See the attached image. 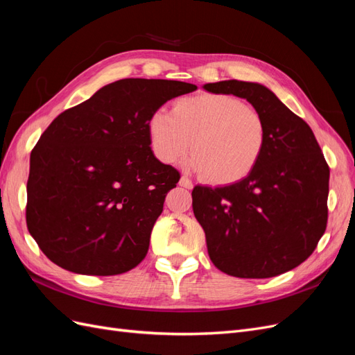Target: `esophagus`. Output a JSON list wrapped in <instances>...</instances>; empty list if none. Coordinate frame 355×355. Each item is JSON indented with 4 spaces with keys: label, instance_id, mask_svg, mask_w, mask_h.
<instances>
[{
    "label": "esophagus",
    "instance_id": "34e87169",
    "mask_svg": "<svg viewBox=\"0 0 355 355\" xmlns=\"http://www.w3.org/2000/svg\"><path fill=\"white\" fill-rule=\"evenodd\" d=\"M179 185L180 187H184V188H187V189H192V182H191V179H188L187 176H182L180 178V180H179Z\"/></svg>",
    "mask_w": 355,
    "mask_h": 355
}]
</instances>
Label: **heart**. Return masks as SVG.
I'll use <instances>...</instances> for the list:
<instances>
[{
  "instance_id": "1",
  "label": "heart",
  "mask_w": 355,
  "mask_h": 355,
  "mask_svg": "<svg viewBox=\"0 0 355 355\" xmlns=\"http://www.w3.org/2000/svg\"><path fill=\"white\" fill-rule=\"evenodd\" d=\"M148 136L158 159L178 163L191 149L188 166L213 184H235L259 164L268 142L263 116L231 94L204 93L179 99L173 111L157 110Z\"/></svg>"
}]
</instances>
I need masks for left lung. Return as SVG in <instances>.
<instances>
[{
  "instance_id": "obj_1",
  "label": "left lung",
  "mask_w": 355,
  "mask_h": 355,
  "mask_svg": "<svg viewBox=\"0 0 355 355\" xmlns=\"http://www.w3.org/2000/svg\"><path fill=\"white\" fill-rule=\"evenodd\" d=\"M204 90L252 103L268 127L265 153L250 175L228 187L192 189L207 252L222 272L270 278L306 261L327 225L330 170L311 127L257 83H209Z\"/></svg>"
}]
</instances>
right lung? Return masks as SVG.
Segmentation results:
<instances>
[{
  "instance_id": "add662e5",
  "label": "right lung",
  "mask_w": 355,
  "mask_h": 355,
  "mask_svg": "<svg viewBox=\"0 0 355 355\" xmlns=\"http://www.w3.org/2000/svg\"><path fill=\"white\" fill-rule=\"evenodd\" d=\"M197 90L173 80L124 78L58 115L31 153L26 225L51 262L75 274L133 270L179 171L158 161L148 120Z\"/></svg>"
}]
</instances>
